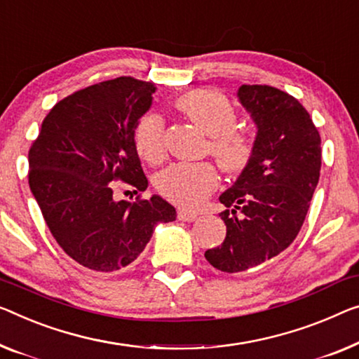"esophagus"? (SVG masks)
Instances as JSON below:
<instances>
[{"label": "esophagus", "instance_id": "obj_1", "mask_svg": "<svg viewBox=\"0 0 359 359\" xmlns=\"http://www.w3.org/2000/svg\"><path fill=\"white\" fill-rule=\"evenodd\" d=\"M177 217L180 221H185V222H194L198 219V214L196 212H191V211H187V210H179L177 211Z\"/></svg>", "mask_w": 359, "mask_h": 359}]
</instances>
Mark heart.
I'll use <instances>...</instances> for the list:
<instances>
[{"mask_svg": "<svg viewBox=\"0 0 359 359\" xmlns=\"http://www.w3.org/2000/svg\"><path fill=\"white\" fill-rule=\"evenodd\" d=\"M179 109L210 135V151L227 172H242L255 154V137L238 128L237 112L226 95L203 88L182 96ZM137 153L149 164L161 163L168 153L164 121L156 112L143 116L133 132ZM219 184L216 165L210 161L175 163L164 169L156 187L165 200L180 208L201 206Z\"/></svg>", "mask_w": 359, "mask_h": 359, "instance_id": "b5f03b06", "label": "heart"}]
</instances>
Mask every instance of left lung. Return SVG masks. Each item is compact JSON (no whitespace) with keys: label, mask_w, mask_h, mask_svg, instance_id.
Returning <instances> with one entry per match:
<instances>
[{"label":"left lung","mask_w":359,"mask_h":359,"mask_svg":"<svg viewBox=\"0 0 359 359\" xmlns=\"http://www.w3.org/2000/svg\"><path fill=\"white\" fill-rule=\"evenodd\" d=\"M238 100L258 126L255 154L237 182L219 196L227 233L208 250L222 272L263 264L290 247L302 229L320 172V135L292 95L269 85H242Z\"/></svg>","instance_id":"left-lung-1"}]
</instances>
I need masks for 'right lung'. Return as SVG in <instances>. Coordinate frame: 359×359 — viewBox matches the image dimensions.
<instances>
[{"mask_svg": "<svg viewBox=\"0 0 359 359\" xmlns=\"http://www.w3.org/2000/svg\"><path fill=\"white\" fill-rule=\"evenodd\" d=\"M154 85L119 77L66 96L43 119L29 149V185L57 245L96 272L138 258L158 222L177 217L161 196L112 198V182L145 191L148 179L133 143Z\"/></svg>", "mask_w": 359, "mask_h": 359, "instance_id": "obj_1", "label": "right lung"}]
</instances>
